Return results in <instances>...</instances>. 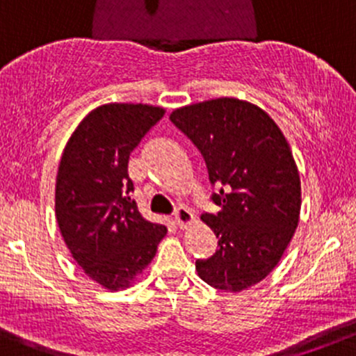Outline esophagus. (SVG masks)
<instances>
[{"label":"esophagus","instance_id":"1","mask_svg":"<svg viewBox=\"0 0 356 356\" xmlns=\"http://www.w3.org/2000/svg\"><path fill=\"white\" fill-rule=\"evenodd\" d=\"M175 222H177L178 228H186L190 222H193V214L188 207H179L175 212Z\"/></svg>","mask_w":356,"mask_h":356}]
</instances>
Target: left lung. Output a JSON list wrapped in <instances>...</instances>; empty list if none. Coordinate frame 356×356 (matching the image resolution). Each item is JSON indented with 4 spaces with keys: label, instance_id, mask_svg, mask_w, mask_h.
<instances>
[{
    "label": "left lung",
    "instance_id": "obj_1",
    "mask_svg": "<svg viewBox=\"0 0 356 356\" xmlns=\"http://www.w3.org/2000/svg\"><path fill=\"white\" fill-rule=\"evenodd\" d=\"M171 123L202 154L212 204L202 221L218 238L195 269L211 286L241 291L276 267L298 226L302 186L289 145L266 111L233 97L171 113Z\"/></svg>",
    "mask_w": 356,
    "mask_h": 356
}]
</instances>
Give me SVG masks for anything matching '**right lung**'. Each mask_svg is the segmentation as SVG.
Returning <instances> with one entry per match:
<instances>
[{
  "label": "right lung",
  "instance_id": "right-lung-1",
  "mask_svg": "<svg viewBox=\"0 0 356 356\" xmlns=\"http://www.w3.org/2000/svg\"><path fill=\"white\" fill-rule=\"evenodd\" d=\"M164 116L147 104H104L70 137L56 177V219L83 273L124 288L154 259L166 226L142 218L131 199L130 154Z\"/></svg>",
  "mask_w": 356,
  "mask_h": 356
}]
</instances>
